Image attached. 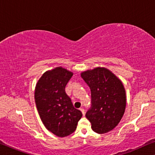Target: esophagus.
Masks as SVG:
<instances>
[{"mask_svg": "<svg viewBox=\"0 0 155 155\" xmlns=\"http://www.w3.org/2000/svg\"><path fill=\"white\" fill-rule=\"evenodd\" d=\"M80 110L82 112V114H83V115H85V110H84V108H80Z\"/></svg>", "mask_w": 155, "mask_h": 155, "instance_id": "1", "label": "esophagus"}]
</instances>
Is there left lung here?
Segmentation results:
<instances>
[{
	"label": "left lung",
	"mask_w": 155,
	"mask_h": 155,
	"mask_svg": "<svg viewBox=\"0 0 155 155\" xmlns=\"http://www.w3.org/2000/svg\"><path fill=\"white\" fill-rule=\"evenodd\" d=\"M91 91V106L85 117L92 130L105 134L116 127L123 116L126 94L120 80L111 71L97 68L81 73Z\"/></svg>",
	"instance_id": "obj_1"
}]
</instances>
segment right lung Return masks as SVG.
I'll return each instance as SVG.
<instances>
[{
  "label": "right lung",
  "mask_w": 155,
  "mask_h": 155,
  "mask_svg": "<svg viewBox=\"0 0 155 155\" xmlns=\"http://www.w3.org/2000/svg\"><path fill=\"white\" fill-rule=\"evenodd\" d=\"M72 75L65 69L56 68L46 71L35 87V100L41 121L48 131L59 137L72 134L83 115L65 92Z\"/></svg>",
  "instance_id": "add662e5"
}]
</instances>
